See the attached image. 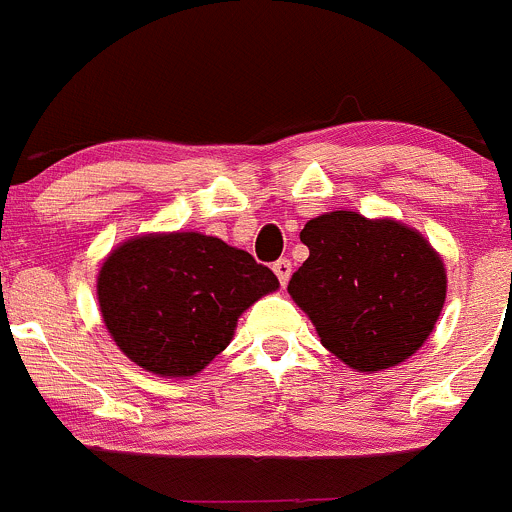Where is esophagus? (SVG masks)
<instances>
[{"label":"esophagus","instance_id":"34e87169","mask_svg":"<svg viewBox=\"0 0 512 512\" xmlns=\"http://www.w3.org/2000/svg\"><path fill=\"white\" fill-rule=\"evenodd\" d=\"M291 271H293V266H291V261H288V258H278V261L273 263V273L278 276L281 286H286L288 278H291Z\"/></svg>","mask_w":512,"mask_h":512}]
</instances>
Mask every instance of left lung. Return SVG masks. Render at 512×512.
Masks as SVG:
<instances>
[{
    "label": "left lung",
    "mask_w": 512,
    "mask_h": 512,
    "mask_svg": "<svg viewBox=\"0 0 512 512\" xmlns=\"http://www.w3.org/2000/svg\"><path fill=\"white\" fill-rule=\"evenodd\" d=\"M308 258L288 281L323 346L356 371L411 358L445 303V266L411 226L331 211L301 231Z\"/></svg>",
    "instance_id": "obj_1"
}]
</instances>
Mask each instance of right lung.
Here are the masks:
<instances>
[{
	"label": "right lung",
	"instance_id": "right-lung-1",
	"mask_svg": "<svg viewBox=\"0 0 512 512\" xmlns=\"http://www.w3.org/2000/svg\"><path fill=\"white\" fill-rule=\"evenodd\" d=\"M276 288L271 268L199 231L134 236L96 276L116 346L144 371L171 378L209 366L231 343L241 313Z\"/></svg>",
	"mask_w": 512,
	"mask_h": 512
}]
</instances>
